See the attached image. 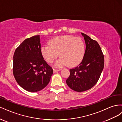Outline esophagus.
<instances>
[{
    "label": "esophagus",
    "instance_id": "esophagus-1",
    "mask_svg": "<svg viewBox=\"0 0 122 122\" xmlns=\"http://www.w3.org/2000/svg\"><path fill=\"white\" fill-rule=\"evenodd\" d=\"M61 69H54L53 70V72L54 73H56L59 71H61Z\"/></svg>",
    "mask_w": 122,
    "mask_h": 122
}]
</instances>
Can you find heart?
<instances>
[{"label": "heart", "mask_w": 122, "mask_h": 122, "mask_svg": "<svg viewBox=\"0 0 122 122\" xmlns=\"http://www.w3.org/2000/svg\"><path fill=\"white\" fill-rule=\"evenodd\" d=\"M49 45L41 48L43 58L48 63H52L60 55L61 57L55 62L56 67L67 65L73 67L82 60L84 53V45L80 38L72 36H62L51 39Z\"/></svg>", "instance_id": "b5f03b06"}]
</instances>
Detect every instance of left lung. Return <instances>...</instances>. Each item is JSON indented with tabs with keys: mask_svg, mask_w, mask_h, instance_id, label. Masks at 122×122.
Here are the masks:
<instances>
[{
	"mask_svg": "<svg viewBox=\"0 0 122 122\" xmlns=\"http://www.w3.org/2000/svg\"><path fill=\"white\" fill-rule=\"evenodd\" d=\"M86 42V51L82 61L70 70L66 83L72 90L81 92L93 87L100 77L104 65V57L96 41L81 33Z\"/></svg>",
	"mask_w": 122,
	"mask_h": 122,
	"instance_id": "1",
	"label": "left lung"
}]
</instances>
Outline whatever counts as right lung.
Masks as SVG:
<instances>
[{
    "mask_svg": "<svg viewBox=\"0 0 122 122\" xmlns=\"http://www.w3.org/2000/svg\"><path fill=\"white\" fill-rule=\"evenodd\" d=\"M13 70L16 81L27 91H40L49 83L53 70L44 60L39 35L25 39L17 48Z\"/></svg>",
    "mask_w": 122,
    "mask_h": 122,
    "instance_id": "obj_1",
    "label": "right lung"
}]
</instances>
